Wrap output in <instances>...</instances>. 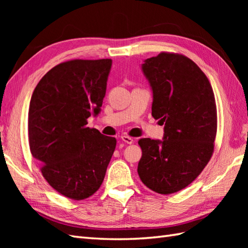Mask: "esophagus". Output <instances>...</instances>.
I'll return each instance as SVG.
<instances>
[{
	"instance_id": "obj_1",
	"label": "esophagus",
	"mask_w": 248,
	"mask_h": 248,
	"mask_svg": "<svg viewBox=\"0 0 248 248\" xmlns=\"http://www.w3.org/2000/svg\"><path fill=\"white\" fill-rule=\"evenodd\" d=\"M120 139L125 144H132V143H134V140L132 138H130V136H127V135H123Z\"/></svg>"
}]
</instances>
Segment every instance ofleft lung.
<instances>
[{
    "mask_svg": "<svg viewBox=\"0 0 248 248\" xmlns=\"http://www.w3.org/2000/svg\"><path fill=\"white\" fill-rule=\"evenodd\" d=\"M152 91V116L163 140L141 139L138 172L146 186L171 194L187 186L208 164L217 135V105L208 78L186 56L160 53L141 64Z\"/></svg>",
    "mask_w": 248,
    "mask_h": 248,
    "instance_id": "left-lung-1",
    "label": "left lung"
}]
</instances>
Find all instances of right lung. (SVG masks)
<instances>
[{"instance_id":"obj_1","label":"right lung","mask_w":248,"mask_h":248,"mask_svg":"<svg viewBox=\"0 0 248 248\" xmlns=\"http://www.w3.org/2000/svg\"><path fill=\"white\" fill-rule=\"evenodd\" d=\"M112 60H75L37 84L29 109V141L43 176L64 196L85 199L103 182L115 138L86 127L101 112Z\"/></svg>"}]
</instances>
